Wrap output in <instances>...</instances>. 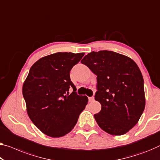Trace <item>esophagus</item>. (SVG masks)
<instances>
[{"mask_svg": "<svg viewBox=\"0 0 160 160\" xmlns=\"http://www.w3.org/2000/svg\"><path fill=\"white\" fill-rule=\"evenodd\" d=\"M94 97H88V101H89V102H94Z\"/></svg>", "mask_w": 160, "mask_h": 160, "instance_id": "34e87169", "label": "esophagus"}]
</instances>
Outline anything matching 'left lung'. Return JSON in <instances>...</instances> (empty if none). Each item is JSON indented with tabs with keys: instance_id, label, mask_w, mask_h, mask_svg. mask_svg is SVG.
Wrapping results in <instances>:
<instances>
[{
	"instance_id": "1",
	"label": "left lung",
	"mask_w": 160,
	"mask_h": 160,
	"mask_svg": "<svg viewBox=\"0 0 160 160\" xmlns=\"http://www.w3.org/2000/svg\"><path fill=\"white\" fill-rule=\"evenodd\" d=\"M97 76L95 100L102 109L94 114L100 128L112 135L128 132L145 107L144 79L138 66L111 51L88 53L81 61Z\"/></svg>"
}]
</instances>
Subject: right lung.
Wrapping results in <instances>:
<instances>
[{"label":"right lung","instance_id":"obj_1","mask_svg":"<svg viewBox=\"0 0 160 160\" xmlns=\"http://www.w3.org/2000/svg\"><path fill=\"white\" fill-rule=\"evenodd\" d=\"M84 53L58 52L44 56L31 66L23 85L27 113L43 134L63 137L77 124L88 97L77 94L70 71ZM73 88L72 94L68 92Z\"/></svg>","mask_w":160,"mask_h":160}]
</instances>
